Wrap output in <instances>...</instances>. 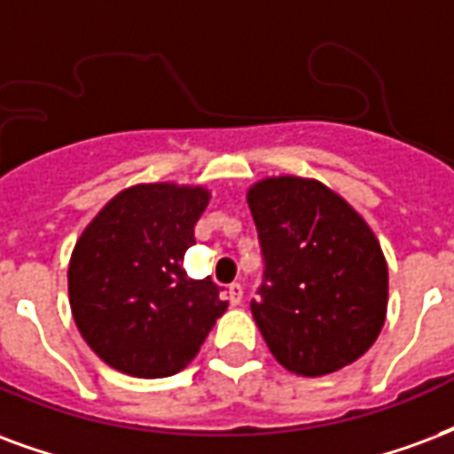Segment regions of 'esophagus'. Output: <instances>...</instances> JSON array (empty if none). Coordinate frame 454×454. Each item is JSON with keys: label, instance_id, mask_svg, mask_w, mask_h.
Masks as SVG:
<instances>
[{"label": "esophagus", "instance_id": "obj_1", "mask_svg": "<svg viewBox=\"0 0 454 454\" xmlns=\"http://www.w3.org/2000/svg\"><path fill=\"white\" fill-rule=\"evenodd\" d=\"M228 295H231V305L243 303V286L240 284H231L228 286Z\"/></svg>", "mask_w": 454, "mask_h": 454}]
</instances>
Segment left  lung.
Instances as JSON below:
<instances>
[{
	"label": "left lung",
	"instance_id": "obj_1",
	"mask_svg": "<svg viewBox=\"0 0 454 454\" xmlns=\"http://www.w3.org/2000/svg\"><path fill=\"white\" fill-rule=\"evenodd\" d=\"M264 278L253 317L278 364L320 378L358 361L387 315V262L365 218L312 177L247 190Z\"/></svg>",
	"mask_w": 454,
	"mask_h": 454
}]
</instances>
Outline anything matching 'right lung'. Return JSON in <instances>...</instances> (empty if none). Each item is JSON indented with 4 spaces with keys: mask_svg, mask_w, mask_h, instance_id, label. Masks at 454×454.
<instances>
[{
    "mask_svg": "<svg viewBox=\"0 0 454 454\" xmlns=\"http://www.w3.org/2000/svg\"><path fill=\"white\" fill-rule=\"evenodd\" d=\"M209 200L201 184H132L83 228L67 271L69 305L83 341L110 368L176 375L226 312L223 288L183 270Z\"/></svg>",
    "mask_w": 454,
    "mask_h": 454,
    "instance_id": "obj_1",
    "label": "right lung"
}]
</instances>
